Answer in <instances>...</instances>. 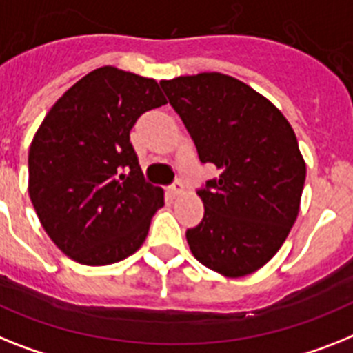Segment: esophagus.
<instances>
[{"label":"esophagus","mask_w":353,"mask_h":353,"mask_svg":"<svg viewBox=\"0 0 353 353\" xmlns=\"http://www.w3.org/2000/svg\"><path fill=\"white\" fill-rule=\"evenodd\" d=\"M183 192H185V186H183L181 181H174L168 186V194H170L172 197H179Z\"/></svg>","instance_id":"esophagus-1"}]
</instances>
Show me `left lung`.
<instances>
[{"label": "left lung", "mask_w": 353, "mask_h": 353, "mask_svg": "<svg viewBox=\"0 0 353 353\" xmlns=\"http://www.w3.org/2000/svg\"><path fill=\"white\" fill-rule=\"evenodd\" d=\"M217 179L201 188L204 217L186 232L195 259L228 278L259 271L300 212L303 156L291 123L265 97L222 73L159 82Z\"/></svg>", "instance_id": "obj_1"}]
</instances>
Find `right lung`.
<instances>
[{"mask_svg":"<svg viewBox=\"0 0 353 353\" xmlns=\"http://www.w3.org/2000/svg\"><path fill=\"white\" fill-rule=\"evenodd\" d=\"M165 103L154 79L103 66L44 117L28 152V194L44 232L71 260L109 265L145 242L165 197L145 181L131 129Z\"/></svg>","mask_w":353,"mask_h":353,"instance_id":"right-lung-1","label":"right lung"}]
</instances>
